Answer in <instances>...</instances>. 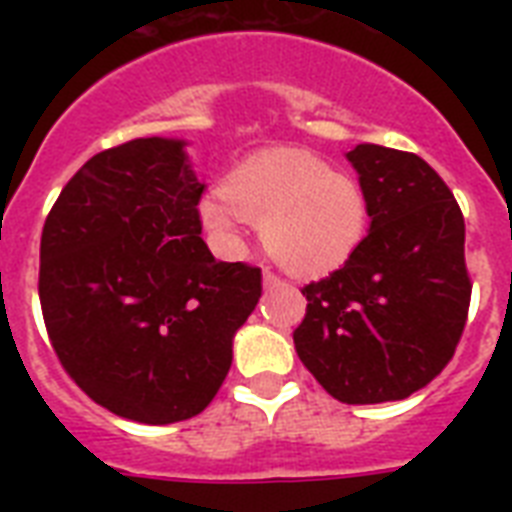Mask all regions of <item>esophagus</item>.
Wrapping results in <instances>:
<instances>
[{
    "label": "esophagus",
    "mask_w": 512,
    "mask_h": 512,
    "mask_svg": "<svg viewBox=\"0 0 512 512\" xmlns=\"http://www.w3.org/2000/svg\"><path fill=\"white\" fill-rule=\"evenodd\" d=\"M263 281H265V287H273V284H279V276H276V273L271 271V268H265L263 271Z\"/></svg>",
    "instance_id": "1"
}]
</instances>
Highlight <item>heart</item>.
<instances>
[{"label":"heart","instance_id":"obj_1","mask_svg":"<svg viewBox=\"0 0 512 512\" xmlns=\"http://www.w3.org/2000/svg\"><path fill=\"white\" fill-rule=\"evenodd\" d=\"M201 220L231 241L244 220L263 228L265 249L295 276H324L358 249L369 223L356 180L300 148L249 156L225 188L201 201Z\"/></svg>","mask_w":512,"mask_h":512}]
</instances>
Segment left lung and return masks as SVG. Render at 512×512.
I'll use <instances>...</instances> for the list:
<instances>
[{
	"label": "left lung",
	"mask_w": 512,
	"mask_h": 512,
	"mask_svg": "<svg viewBox=\"0 0 512 512\" xmlns=\"http://www.w3.org/2000/svg\"><path fill=\"white\" fill-rule=\"evenodd\" d=\"M348 162L372 225L342 268L303 287L295 350L342 404L401 401L452 361L468 321L465 220L417 154L361 143Z\"/></svg>",
	"instance_id": "obj_1"
}]
</instances>
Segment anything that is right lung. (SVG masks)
Returning <instances> with one entry per match:
<instances>
[{"label": "right lung", "instance_id": "1", "mask_svg": "<svg viewBox=\"0 0 512 512\" xmlns=\"http://www.w3.org/2000/svg\"><path fill=\"white\" fill-rule=\"evenodd\" d=\"M183 140L138 138L100 151L52 204L39 249V300L68 377L108 412L170 425L204 412L255 311L263 276L220 263L201 239Z\"/></svg>", "mask_w": 512, "mask_h": 512}]
</instances>
